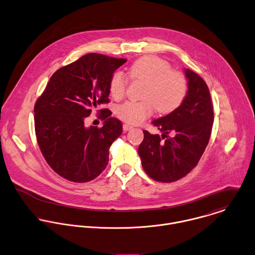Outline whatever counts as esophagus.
Segmentation results:
<instances>
[{"label": "esophagus", "mask_w": 255, "mask_h": 255, "mask_svg": "<svg viewBox=\"0 0 255 255\" xmlns=\"http://www.w3.org/2000/svg\"><path fill=\"white\" fill-rule=\"evenodd\" d=\"M132 128H133V126L130 125V124H124V125H123V130H124V131H129V130H131Z\"/></svg>", "instance_id": "esophagus-1"}]
</instances>
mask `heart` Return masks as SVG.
I'll use <instances>...</instances> for the list:
<instances>
[{"instance_id": "obj_1", "label": "heart", "mask_w": 255, "mask_h": 255, "mask_svg": "<svg viewBox=\"0 0 255 255\" xmlns=\"http://www.w3.org/2000/svg\"><path fill=\"white\" fill-rule=\"evenodd\" d=\"M133 80L145 81L142 101H126L116 107V115L130 124H139L150 117L155 108L162 114L178 109L188 93L186 76L173 70L171 64L156 55H145L135 60L129 69ZM128 86L126 75L115 71L109 80V92L118 100L124 97Z\"/></svg>"}]
</instances>
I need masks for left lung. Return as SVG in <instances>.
<instances>
[{"label": "left lung", "instance_id": "obj_1", "mask_svg": "<svg viewBox=\"0 0 255 255\" xmlns=\"http://www.w3.org/2000/svg\"><path fill=\"white\" fill-rule=\"evenodd\" d=\"M188 93L182 105L152 123L162 134L144 130L138 153L146 174L155 181L172 183L188 175L199 163L212 134L214 107L205 80L185 69ZM170 136H169L168 135Z\"/></svg>", "mask_w": 255, "mask_h": 255}]
</instances>
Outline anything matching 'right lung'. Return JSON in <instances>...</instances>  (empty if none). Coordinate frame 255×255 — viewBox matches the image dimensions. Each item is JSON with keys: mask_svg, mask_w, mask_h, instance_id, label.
Segmentation results:
<instances>
[{"mask_svg": "<svg viewBox=\"0 0 255 255\" xmlns=\"http://www.w3.org/2000/svg\"><path fill=\"white\" fill-rule=\"evenodd\" d=\"M127 59L88 53L57 69L34 105L37 144L50 168L74 183H86L106 168L109 148L122 123L101 109V128L85 126L98 105L109 102V80Z\"/></svg>", "mask_w": 255, "mask_h": 255, "instance_id": "right-lung-1", "label": "right lung"}]
</instances>
